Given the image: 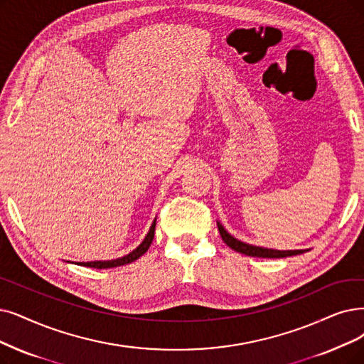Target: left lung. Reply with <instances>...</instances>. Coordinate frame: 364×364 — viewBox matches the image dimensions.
Masks as SVG:
<instances>
[{
  "mask_svg": "<svg viewBox=\"0 0 364 364\" xmlns=\"http://www.w3.org/2000/svg\"><path fill=\"white\" fill-rule=\"evenodd\" d=\"M218 230H220V235L223 240L230 246L231 250H235L236 252L250 255V257H259V258H284V257H291L297 254H303V250L297 251H276V250H267V248H259V246H252L248 243H243L237 239L232 237L231 235L224 230V227L218 223Z\"/></svg>",
  "mask_w": 364,
  "mask_h": 364,
  "instance_id": "obj_1",
  "label": "left lung"
}]
</instances>
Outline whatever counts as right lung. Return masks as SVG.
I'll use <instances>...</instances> for the list:
<instances>
[{"instance_id":"right-lung-1","label":"right lung","mask_w":364,"mask_h":364,"mask_svg":"<svg viewBox=\"0 0 364 364\" xmlns=\"http://www.w3.org/2000/svg\"><path fill=\"white\" fill-rule=\"evenodd\" d=\"M154 235H155V221L149 228L148 236L144 237V240L137 246V250H134L133 252H129L128 255L118 258V259H112V261H91V263H77L79 266H85V267H94V269H110V267H118V266H124V264H129L136 261L137 258H140L144 252L149 250V246L154 240Z\"/></svg>"}]
</instances>
